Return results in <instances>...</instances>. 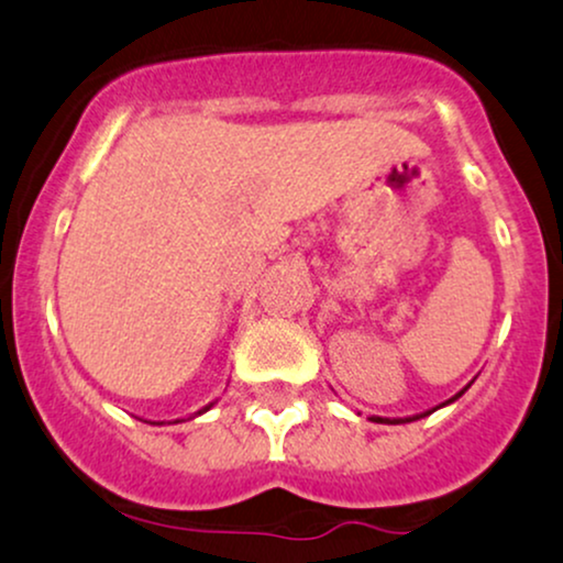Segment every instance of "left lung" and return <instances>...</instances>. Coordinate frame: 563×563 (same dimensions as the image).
Wrapping results in <instances>:
<instances>
[{"label": "left lung", "instance_id": "8db88e82", "mask_svg": "<svg viewBox=\"0 0 563 563\" xmlns=\"http://www.w3.org/2000/svg\"><path fill=\"white\" fill-rule=\"evenodd\" d=\"M465 388H468V385H465ZM465 388L460 390L457 396H452L450 401H444V404H439V407H446V404H452L454 399H460V396L465 394ZM431 412H435V409H428V412H420V415H412V418H377V415H372V422H388V426H399V422H412V420H420V418H426V415H431Z\"/></svg>", "mask_w": 563, "mask_h": 563}]
</instances>
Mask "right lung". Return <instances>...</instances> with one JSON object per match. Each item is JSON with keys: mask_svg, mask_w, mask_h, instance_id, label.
<instances>
[{"mask_svg": "<svg viewBox=\"0 0 563 563\" xmlns=\"http://www.w3.org/2000/svg\"><path fill=\"white\" fill-rule=\"evenodd\" d=\"M212 407V404H207V407L205 409H199V412L197 415H205L207 412V409H210ZM173 422H183V420H173ZM156 426H164V422H156Z\"/></svg>", "mask_w": 563, "mask_h": 563, "instance_id": "add662e5", "label": "right lung"}]
</instances>
